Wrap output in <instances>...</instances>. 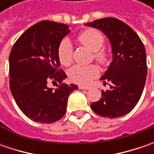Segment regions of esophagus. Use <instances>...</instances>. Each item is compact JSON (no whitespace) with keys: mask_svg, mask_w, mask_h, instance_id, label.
Wrapping results in <instances>:
<instances>
[{"mask_svg":"<svg viewBox=\"0 0 154 154\" xmlns=\"http://www.w3.org/2000/svg\"><path fill=\"white\" fill-rule=\"evenodd\" d=\"M78 87H79V89H80V90H89L90 89V87H88V86H80V85Z\"/></svg>","mask_w":154,"mask_h":154,"instance_id":"obj_1","label":"esophagus"}]
</instances>
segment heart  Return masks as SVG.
<instances>
[{"instance_id":"heart-1","label":"heart","mask_w":154,"mask_h":154,"mask_svg":"<svg viewBox=\"0 0 154 154\" xmlns=\"http://www.w3.org/2000/svg\"><path fill=\"white\" fill-rule=\"evenodd\" d=\"M78 41L81 45L93 51L94 58L101 64L108 62V55L100 51L104 45L103 35L95 29H87L78 36ZM58 58L61 64L68 66L73 60V46L69 39H62L58 47ZM98 68L95 65H74L68 70V77L71 81L81 85L89 84L98 74Z\"/></svg>"}]
</instances>
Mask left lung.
Here are the masks:
<instances>
[{
  "label": "left lung",
  "instance_id": "1",
  "mask_svg": "<svg viewBox=\"0 0 154 154\" xmlns=\"http://www.w3.org/2000/svg\"><path fill=\"white\" fill-rule=\"evenodd\" d=\"M85 25L105 34L113 58L100 78L104 84L109 81L110 88L102 91V98L91 103V108L103 117L126 115L138 103L145 86L147 67L144 45L131 27L116 18H103Z\"/></svg>",
  "mask_w": 154,
  "mask_h": 154
}]
</instances>
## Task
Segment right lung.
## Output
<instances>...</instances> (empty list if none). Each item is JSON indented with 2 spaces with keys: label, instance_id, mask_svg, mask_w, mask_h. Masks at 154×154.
Here are the masks:
<instances>
[{
  "label": "right lung",
  "instance_id": "1",
  "mask_svg": "<svg viewBox=\"0 0 154 154\" xmlns=\"http://www.w3.org/2000/svg\"><path fill=\"white\" fill-rule=\"evenodd\" d=\"M69 32L65 24L40 21L21 35L10 52V90L21 111L32 121L60 120L66 113L68 96L78 89L74 84L62 83L67 75L59 68L58 47ZM50 80L57 88L48 86Z\"/></svg>",
  "mask_w": 154,
  "mask_h": 154
}]
</instances>
